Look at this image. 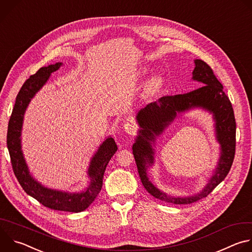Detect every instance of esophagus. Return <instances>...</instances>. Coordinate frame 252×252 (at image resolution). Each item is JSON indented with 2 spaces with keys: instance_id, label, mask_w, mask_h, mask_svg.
Listing matches in <instances>:
<instances>
[{
  "instance_id": "34e87169",
  "label": "esophagus",
  "mask_w": 252,
  "mask_h": 252,
  "mask_svg": "<svg viewBox=\"0 0 252 252\" xmlns=\"http://www.w3.org/2000/svg\"><path fill=\"white\" fill-rule=\"evenodd\" d=\"M124 129L127 134H133L136 130V125L133 122H128L124 125Z\"/></svg>"
}]
</instances>
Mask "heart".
Segmentation results:
<instances>
[{"instance_id": "heart-1", "label": "heart", "mask_w": 252, "mask_h": 252, "mask_svg": "<svg viewBox=\"0 0 252 252\" xmlns=\"http://www.w3.org/2000/svg\"><path fill=\"white\" fill-rule=\"evenodd\" d=\"M155 84H156V82H155Z\"/></svg>"}]
</instances>
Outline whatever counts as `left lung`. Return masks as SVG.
<instances>
[{
  "instance_id": "left-lung-1",
  "label": "left lung",
  "mask_w": 252,
  "mask_h": 252,
  "mask_svg": "<svg viewBox=\"0 0 252 252\" xmlns=\"http://www.w3.org/2000/svg\"><path fill=\"white\" fill-rule=\"evenodd\" d=\"M194 65L191 79L199 83L200 88L185 94L162 96L149 103L135 116L139 128L132 145V154L140 181L150 194L174 204H188L207 196L229 172L235 154L236 125L231 102L210 66L201 60H194ZM194 108L206 110L213 115L216 138L220 143V158L207 185L198 193L183 197L168 195L158 189L147 175V169L155 160V140L177 113Z\"/></svg>"
}]
</instances>
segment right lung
I'll use <instances>...</instances> for the list:
<instances>
[{
    "instance_id": "obj_1",
    "label": "right lung",
    "mask_w": 252,
    "mask_h": 252,
    "mask_svg": "<svg viewBox=\"0 0 252 252\" xmlns=\"http://www.w3.org/2000/svg\"><path fill=\"white\" fill-rule=\"evenodd\" d=\"M62 65L63 63L59 62L43 66L25 82L16 97L12 116L9 121L7 146L14 173L21 187L29 195L51 209L81 212L94 202L101 189L106 165L118 150L115 139L112 136H107L100 143L89 164L87 171L88 177L90 178L89 185L84 190L76 192L50 189L38 182L30 172L22 150V130L28 106L35 94L49 81L52 73L58 70Z\"/></svg>"
}]
</instances>
